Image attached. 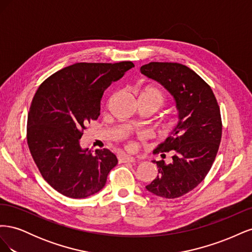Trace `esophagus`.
Instances as JSON below:
<instances>
[{
	"label": "esophagus",
	"mask_w": 252,
	"mask_h": 252,
	"mask_svg": "<svg viewBox=\"0 0 252 252\" xmlns=\"http://www.w3.org/2000/svg\"><path fill=\"white\" fill-rule=\"evenodd\" d=\"M120 161L122 163H135L136 159L134 158H131V157H124V158H122Z\"/></svg>",
	"instance_id": "1"
}]
</instances>
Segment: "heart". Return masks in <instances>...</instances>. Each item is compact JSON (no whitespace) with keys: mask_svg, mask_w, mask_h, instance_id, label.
Segmentation results:
<instances>
[{"mask_svg":"<svg viewBox=\"0 0 252 252\" xmlns=\"http://www.w3.org/2000/svg\"><path fill=\"white\" fill-rule=\"evenodd\" d=\"M140 102L144 103H150L156 105L158 109L161 107L164 103V94L162 91L155 86H147L142 90V93L139 96ZM128 148L131 149L133 148V143L128 144Z\"/></svg>","mask_w":252,"mask_h":252,"instance_id":"1","label":"heart"}]
</instances>
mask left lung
Listing matches in <instances>:
<instances>
[{
    "mask_svg": "<svg viewBox=\"0 0 252 252\" xmlns=\"http://www.w3.org/2000/svg\"><path fill=\"white\" fill-rule=\"evenodd\" d=\"M140 70L168 91L178 110V124L154 150L162 157L171 151L172 161L154 159L158 174L146 186L158 196L175 199L194 189L211 168L222 138L220 108L208 84L185 65L151 62Z\"/></svg>",
    "mask_w": 252,
    "mask_h": 252,
    "instance_id": "1",
    "label": "left lung"
}]
</instances>
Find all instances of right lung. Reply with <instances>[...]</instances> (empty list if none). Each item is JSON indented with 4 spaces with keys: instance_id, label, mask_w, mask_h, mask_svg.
<instances>
[{
    "instance_id": "right-lung-1",
    "label": "right lung",
    "mask_w": 252,
    "mask_h": 252,
    "mask_svg": "<svg viewBox=\"0 0 252 252\" xmlns=\"http://www.w3.org/2000/svg\"><path fill=\"white\" fill-rule=\"evenodd\" d=\"M132 67V62L75 63L37 88L28 112L27 143L42 177L61 194L84 199L98 192L118 164L110 150L93 154L80 141L86 125L100 116L104 91Z\"/></svg>"
}]
</instances>
